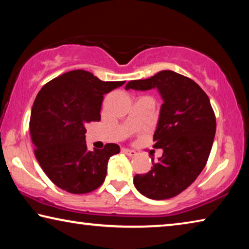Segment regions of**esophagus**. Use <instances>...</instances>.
I'll return each instance as SVG.
<instances>
[{
  "instance_id": "esophagus-1",
  "label": "esophagus",
  "mask_w": 249,
  "mask_h": 249,
  "mask_svg": "<svg viewBox=\"0 0 249 249\" xmlns=\"http://www.w3.org/2000/svg\"><path fill=\"white\" fill-rule=\"evenodd\" d=\"M122 153H124L125 155L129 156V157H134V156H136V151H134L132 149H127V148L122 149Z\"/></svg>"
}]
</instances>
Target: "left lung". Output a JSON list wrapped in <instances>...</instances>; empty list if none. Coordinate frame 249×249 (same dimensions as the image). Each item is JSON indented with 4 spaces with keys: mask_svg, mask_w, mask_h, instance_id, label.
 Returning <instances> with one entry per match:
<instances>
[{
    "mask_svg": "<svg viewBox=\"0 0 249 249\" xmlns=\"http://www.w3.org/2000/svg\"><path fill=\"white\" fill-rule=\"evenodd\" d=\"M157 89L162 99L154 148L162 156L146 175L134 177L135 188L153 200L178 196L201 174L212 149L216 121L210 99L199 84L171 70L132 80L125 90Z\"/></svg>",
    "mask_w": 249,
    "mask_h": 249,
    "instance_id": "1",
    "label": "left lung"
}]
</instances>
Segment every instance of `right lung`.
Returning <instances> with one entry per match:
<instances>
[{
	"label": "right lung",
	"instance_id": "right-lung-1",
	"mask_svg": "<svg viewBox=\"0 0 249 249\" xmlns=\"http://www.w3.org/2000/svg\"><path fill=\"white\" fill-rule=\"evenodd\" d=\"M124 83L101 81L89 71L72 70L45 84L37 94L29 122L35 156L62 190L83 195L104 182L108 159L120 153V146L89 150L86 124L101 120L103 95Z\"/></svg>",
	"mask_w": 249,
	"mask_h": 249
}]
</instances>
